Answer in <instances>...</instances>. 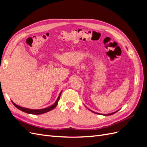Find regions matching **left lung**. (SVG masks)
I'll list each match as a JSON object with an SVG mask.
<instances>
[{"label": "left lung", "mask_w": 147, "mask_h": 147, "mask_svg": "<svg viewBox=\"0 0 147 147\" xmlns=\"http://www.w3.org/2000/svg\"><path fill=\"white\" fill-rule=\"evenodd\" d=\"M90 110V111H91L92 112H93V113H96V114H99V115H104V116H108V115H113V114H114V113H117L118 111L119 110H117V111H116V112H113V113H108V114H100V113H96V112H93V111H92V110H91L90 109H89Z\"/></svg>", "instance_id": "obj_1"}]
</instances>
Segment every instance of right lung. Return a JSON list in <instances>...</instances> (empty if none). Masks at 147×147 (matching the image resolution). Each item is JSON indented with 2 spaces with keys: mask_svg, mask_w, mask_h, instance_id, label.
I'll list each match as a JSON object with an SVG mask.
<instances>
[{
  "mask_svg": "<svg viewBox=\"0 0 147 147\" xmlns=\"http://www.w3.org/2000/svg\"><path fill=\"white\" fill-rule=\"evenodd\" d=\"M62 93V91L60 92V94L58 96V97H57V100H56L55 103L50 106V107H48L47 108H45V109H37V110H34V109H27V108H24V107H20L19 105H17L16 104H15L14 102H13V105H14L16 107L19 109L21 111H23V112H25V113H29V114H32V115H40V114H43V113H47L48 112H49V111H50L53 109H54L57 106V103H58V101L60 99V96H61V94Z\"/></svg>",
  "mask_w": 147,
  "mask_h": 147,
  "instance_id": "obj_1",
  "label": "right lung"
}]
</instances>
